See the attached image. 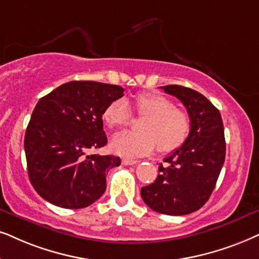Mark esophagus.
Instances as JSON below:
<instances>
[{"mask_svg":"<svg viewBox=\"0 0 259 259\" xmlns=\"http://www.w3.org/2000/svg\"><path fill=\"white\" fill-rule=\"evenodd\" d=\"M122 163L123 165H136V163H139V160H133V159H123L122 160Z\"/></svg>","mask_w":259,"mask_h":259,"instance_id":"34e87169","label":"esophagus"}]
</instances>
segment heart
I'll return each mask as SVG.
<instances>
[{"label": "heart", "instance_id": "1", "mask_svg": "<svg viewBox=\"0 0 259 259\" xmlns=\"http://www.w3.org/2000/svg\"><path fill=\"white\" fill-rule=\"evenodd\" d=\"M139 116L145 117L139 124V133H122L111 141L113 153L123 156L148 155L158 147L160 153L179 148L188 139L191 120L186 111L176 107L169 98L156 93L140 94L134 100ZM126 100L111 101L103 112V119L111 129L124 127L130 120Z\"/></svg>", "mask_w": 259, "mask_h": 259}]
</instances>
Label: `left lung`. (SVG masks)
<instances>
[{
    "mask_svg": "<svg viewBox=\"0 0 259 259\" xmlns=\"http://www.w3.org/2000/svg\"><path fill=\"white\" fill-rule=\"evenodd\" d=\"M186 107L191 129L188 139L160 163L155 182L143 186V202L154 211L186 215L198 210L210 197L225 162V130L219 110L191 88L162 86Z\"/></svg>",
    "mask_w": 259,
    "mask_h": 259,
    "instance_id": "left-lung-1",
    "label": "left lung"
}]
</instances>
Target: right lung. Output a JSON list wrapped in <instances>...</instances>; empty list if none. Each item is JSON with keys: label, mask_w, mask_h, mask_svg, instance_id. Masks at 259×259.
Wrapping results in <instances>:
<instances>
[{"label": "right lung", "mask_w": 259, "mask_h": 259, "mask_svg": "<svg viewBox=\"0 0 259 259\" xmlns=\"http://www.w3.org/2000/svg\"><path fill=\"white\" fill-rule=\"evenodd\" d=\"M123 92L117 84L70 81L39 99L24 142L29 181L39 196L80 209L105 192L106 175L120 165L119 156L86 153L107 143L103 112Z\"/></svg>", "instance_id": "obj_1"}]
</instances>
